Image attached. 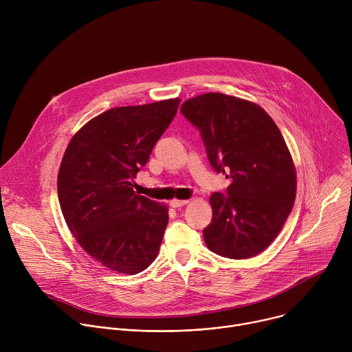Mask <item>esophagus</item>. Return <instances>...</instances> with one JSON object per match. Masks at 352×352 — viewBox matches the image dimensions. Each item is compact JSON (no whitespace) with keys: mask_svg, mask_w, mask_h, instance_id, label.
<instances>
[{"mask_svg":"<svg viewBox=\"0 0 352 352\" xmlns=\"http://www.w3.org/2000/svg\"><path fill=\"white\" fill-rule=\"evenodd\" d=\"M188 204V200H179V199H173L170 202V206L174 209H179Z\"/></svg>","mask_w":352,"mask_h":352,"instance_id":"34e87169","label":"esophagus"}]
</instances>
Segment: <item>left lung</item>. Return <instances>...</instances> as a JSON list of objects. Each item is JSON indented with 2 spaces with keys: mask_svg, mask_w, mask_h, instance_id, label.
Returning <instances> with one entry per match:
<instances>
[{
  "mask_svg": "<svg viewBox=\"0 0 352 352\" xmlns=\"http://www.w3.org/2000/svg\"><path fill=\"white\" fill-rule=\"evenodd\" d=\"M181 114L200 132L210 166L231 179L210 196L212 223L204 236L212 252L246 259L265 250L281 231L296 192L285 140L258 104L223 93L192 97Z\"/></svg>",
  "mask_w": 352,
  "mask_h": 352,
  "instance_id": "left-lung-1",
  "label": "left lung"
}]
</instances>
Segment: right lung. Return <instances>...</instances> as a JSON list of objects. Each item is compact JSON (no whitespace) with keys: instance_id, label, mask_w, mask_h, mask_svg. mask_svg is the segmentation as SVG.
<instances>
[{"instance_id":"obj_1","label":"right lung","mask_w":352,"mask_h":352,"mask_svg":"<svg viewBox=\"0 0 352 352\" xmlns=\"http://www.w3.org/2000/svg\"><path fill=\"white\" fill-rule=\"evenodd\" d=\"M179 102L111 109L80 128L65 150L57 184L61 212L79 245L113 272L140 273L159 254L168 209L138 195L132 179Z\"/></svg>"}]
</instances>
